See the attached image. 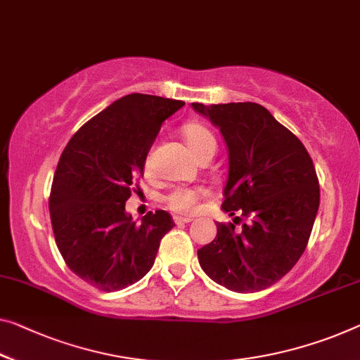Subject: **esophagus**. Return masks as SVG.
<instances>
[{"label": "esophagus", "mask_w": 360, "mask_h": 360, "mask_svg": "<svg viewBox=\"0 0 360 360\" xmlns=\"http://www.w3.org/2000/svg\"><path fill=\"white\" fill-rule=\"evenodd\" d=\"M193 219H190V217H180V215H175L174 217V222L176 224V225H185V224H190Z\"/></svg>", "instance_id": "1"}]
</instances>
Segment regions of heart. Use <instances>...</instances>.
Instances as JSON below:
<instances>
[{
    "label": "heart",
    "instance_id": "b5f03b06",
    "mask_svg": "<svg viewBox=\"0 0 360 360\" xmlns=\"http://www.w3.org/2000/svg\"><path fill=\"white\" fill-rule=\"evenodd\" d=\"M184 138L186 141V146L190 151L195 154L196 158L202 156L207 151H215L217 149V140L207 127L201 124H188L184 127ZM201 191L193 190V188H176V190L170 191L167 196L164 198L165 206L172 209L175 212L180 214H191L195 211L196 202Z\"/></svg>",
    "mask_w": 360,
    "mask_h": 360
}]
</instances>
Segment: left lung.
I'll use <instances>...</instances> for the list:
<instances>
[{
    "instance_id": "1",
    "label": "left lung",
    "mask_w": 360,
    "mask_h": 360,
    "mask_svg": "<svg viewBox=\"0 0 360 360\" xmlns=\"http://www.w3.org/2000/svg\"><path fill=\"white\" fill-rule=\"evenodd\" d=\"M191 108L217 127L229 151L222 211L251 217L241 231L217 224L215 240L198 250L199 265L226 290L269 288L295 267L311 236L320 204L312 159L261 104Z\"/></svg>"
}]
</instances>
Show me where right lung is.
<instances>
[{
  "instance_id": "1",
  "label": "right lung",
  "mask_w": 360,
  "mask_h": 360,
  "mask_svg": "<svg viewBox=\"0 0 360 360\" xmlns=\"http://www.w3.org/2000/svg\"><path fill=\"white\" fill-rule=\"evenodd\" d=\"M176 99L131 93L114 101L70 138L54 174L49 215L58 250L77 276L101 291H119L151 270L170 229L165 211L136 224L125 211L131 186Z\"/></svg>"
}]
</instances>
